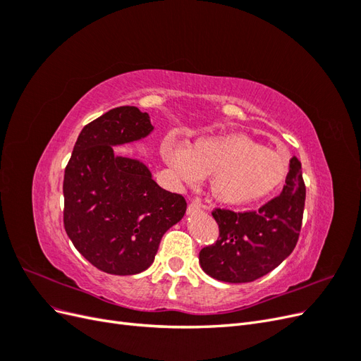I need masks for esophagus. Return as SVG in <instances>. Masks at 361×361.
I'll return each mask as SVG.
<instances>
[{"label": "esophagus", "mask_w": 361, "mask_h": 361, "mask_svg": "<svg viewBox=\"0 0 361 361\" xmlns=\"http://www.w3.org/2000/svg\"><path fill=\"white\" fill-rule=\"evenodd\" d=\"M203 209H204V206L202 204V202H200L199 199L192 200V202L188 204V214H190V215H192V214H195V212H200V211H203Z\"/></svg>", "instance_id": "obj_1"}]
</instances>
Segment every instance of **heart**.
Listing matches in <instances>:
<instances>
[{"label":"heart","instance_id":"b5f03b06","mask_svg":"<svg viewBox=\"0 0 361 361\" xmlns=\"http://www.w3.org/2000/svg\"><path fill=\"white\" fill-rule=\"evenodd\" d=\"M161 157L183 182L209 178L211 197L226 206H248L269 197L289 171L286 154L245 134L199 137L187 147L167 138Z\"/></svg>","mask_w":361,"mask_h":361}]
</instances>
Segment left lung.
Returning <instances> with one entry per match:
<instances>
[{
  "mask_svg": "<svg viewBox=\"0 0 361 361\" xmlns=\"http://www.w3.org/2000/svg\"><path fill=\"white\" fill-rule=\"evenodd\" d=\"M304 200L301 162L292 157L283 191L259 211L212 212L220 227V238L200 251L202 269L226 283H248L267 276L297 245Z\"/></svg>",
  "mask_w": 361,
  "mask_h": 361,
  "instance_id": "8db88e82",
  "label": "left lung"
}]
</instances>
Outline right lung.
<instances>
[{
    "instance_id": "right-lung-1",
    "label": "right lung",
    "mask_w": 361,
    "mask_h": 361,
    "mask_svg": "<svg viewBox=\"0 0 361 361\" xmlns=\"http://www.w3.org/2000/svg\"><path fill=\"white\" fill-rule=\"evenodd\" d=\"M154 126L137 106H118L85 125L64 170V228L75 248L106 274L134 276L154 264L162 235L187 202L161 188L145 162L114 147Z\"/></svg>"
}]
</instances>
